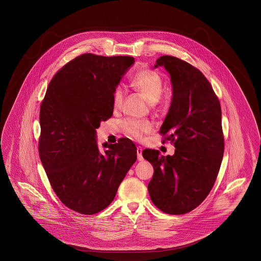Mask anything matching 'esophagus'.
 <instances>
[{"label": "esophagus", "mask_w": 261, "mask_h": 261, "mask_svg": "<svg viewBox=\"0 0 261 261\" xmlns=\"http://www.w3.org/2000/svg\"><path fill=\"white\" fill-rule=\"evenodd\" d=\"M137 155H138V160H139V161H142V160H143L141 147H138V148H137Z\"/></svg>", "instance_id": "34e87169"}]
</instances>
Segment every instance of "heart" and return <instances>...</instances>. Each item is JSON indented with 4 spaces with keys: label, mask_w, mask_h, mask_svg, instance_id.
Segmentation results:
<instances>
[{
    "label": "heart",
    "mask_w": 261,
    "mask_h": 261,
    "mask_svg": "<svg viewBox=\"0 0 261 261\" xmlns=\"http://www.w3.org/2000/svg\"><path fill=\"white\" fill-rule=\"evenodd\" d=\"M131 85L144 96L152 108H159L164 102L162 92L164 89L163 77L156 70L141 69L136 72ZM125 95L124 89L121 85L116 86L112 94V105L115 109L121 107ZM122 128L125 133L137 140H141L145 134L151 133L153 130V123L150 121H139L130 119L124 121Z\"/></svg>",
    "instance_id": "obj_1"
}]
</instances>
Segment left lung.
I'll use <instances>...</instances> for the list:
<instances>
[{"label":"left lung","mask_w":261,"mask_h":261,"mask_svg":"<svg viewBox=\"0 0 261 261\" xmlns=\"http://www.w3.org/2000/svg\"><path fill=\"white\" fill-rule=\"evenodd\" d=\"M171 75L172 100L159 133L171 140L174 154L159 156L155 150L142 155L153 167L148 191L153 204L167 214L181 215L200 205L215 184L224 152L222 109L211 84L201 70L184 60L163 56Z\"/></svg>","instance_id":"obj_1"}]
</instances>
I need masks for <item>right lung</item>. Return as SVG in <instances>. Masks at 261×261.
<instances>
[{
    "instance_id": "obj_1",
    "label": "right lung",
    "mask_w": 261,
    "mask_h": 261,
    "mask_svg": "<svg viewBox=\"0 0 261 261\" xmlns=\"http://www.w3.org/2000/svg\"><path fill=\"white\" fill-rule=\"evenodd\" d=\"M132 57L83 54L51 78L39 110L38 153L51 189L70 210L92 215L107 208L137 160V148L121 139L100 153V122L113 114L112 94Z\"/></svg>"
}]
</instances>
